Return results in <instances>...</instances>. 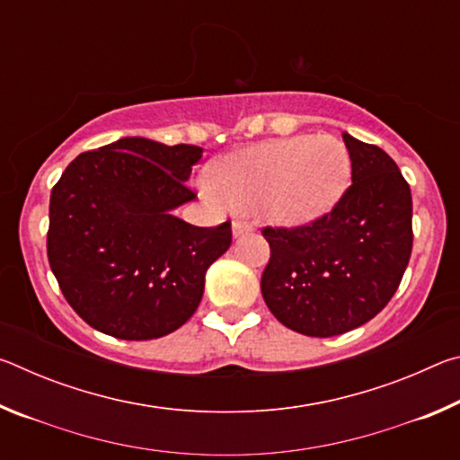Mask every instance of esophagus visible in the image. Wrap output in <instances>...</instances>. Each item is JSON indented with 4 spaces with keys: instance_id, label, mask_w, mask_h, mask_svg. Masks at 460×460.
<instances>
[{
    "instance_id": "1",
    "label": "esophagus",
    "mask_w": 460,
    "mask_h": 460,
    "mask_svg": "<svg viewBox=\"0 0 460 460\" xmlns=\"http://www.w3.org/2000/svg\"><path fill=\"white\" fill-rule=\"evenodd\" d=\"M253 231V225L245 219H233V237H241L245 233Z\"/></svg>"
}]
</instances>
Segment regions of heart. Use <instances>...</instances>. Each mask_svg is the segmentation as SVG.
Listing matches in <instances>:
<instances>
[{
    "instance_id": "heart-1",
    "label": "heart",
    "mask_w": 460,
    "mask_h": 460,
    "mask_svg": "<svg viewBox=\"0 0 460 460\" xmlns=\"http://www.w3.org/2000/svg\"><path fill=\"white\" fill-rule=\"evenodd\" d=\"M351 160L339 139L294 136L227 154L213 166V189L237 208L261 205L279 225H306L337 205Z\"/></svg>"
}]
</instances>
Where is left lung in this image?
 <instances>
[{
    "label": "left lung",
    "mask_w": 460,
    "mask_h": 460,
    "mask_svg": "<svg viewBox=\"0 0 460 460\" xmlns=\"http://www.w3.org/2000/svg\"><path fill=\"white\" fill-rule=\"evenodd\" d=\"M351 181L331 213L302 227H266L271 255L261 294L279 323L334 337L384 310L411 253V192L377 146L342 134Z\"/></svg>",
    "instance_id": "obj_1"
}]
</instances>
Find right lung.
Listing matches in <instances>:
<instances>
[{"label":"right lung","mask_w":460,"mask_h":460,"mask_svg":"<svg viewBox=\"0 0 460 460\" xmlns=\"http://www.w3.org/2000/svg\"><path fill=\"white\" fill-rule=\"evenodd\" d=\"M202 147L121 137L84 152L50 194L49 261L68 305L99 332L150 341L199 308L205 274L231 245V223L194 227L174 211Z\"/></svg>","instance_id":"1"}]
</instances>
